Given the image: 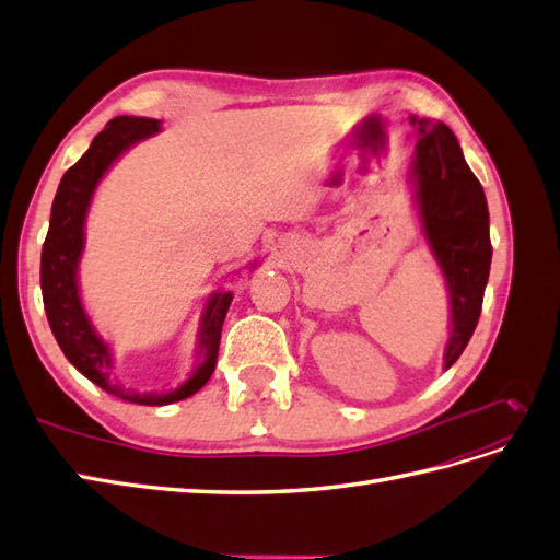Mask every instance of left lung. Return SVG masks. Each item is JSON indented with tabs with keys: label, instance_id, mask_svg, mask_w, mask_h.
<instances>
[{
	"label": "left lung",
	"instance_id": "left-lung-1",
	"mask_svg": "<svg viewBox=\"0 0 560 560\" xmlns=\"http://www.w3.org/2000/svg\"><path fill=\"white\" fill-rule=\"evenodd\" d=\"M411 124L420 132L411 163L416 206L451 299V338L444 352L448 369L467 348L481 315L493 257L488 206L451 128L416 116Z\"/></svg>",
	"mask_w": 560,
	"mask_h": 560
}]
</instances>
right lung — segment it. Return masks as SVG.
<instances>
[{"mask_svg":"<svg viewBox=\"0 0 560 560\" xmlns=\"http://www.w3.org/2000/svg\"><path fill=\"white\" fill-rule=\"evenodd\" d=\"M161 130V121L144 116H116L103 132L95 135L89 151L60 179L58 194L50 208V224L42 247V296L50 331H54L65 358L83 376L107 389L109 395L130 404L165 406L191 397L212 376L219 352V338L226 311L233 301L231 292H217L202 311L198 331V364L194 374L179 387L167 393H138L112 381V352L93 329L79 296L77 268L83 254V224L91 208L97 182L109 165L135 142L151 138Z\"/></svg>","mask_w":560,"mask_h":560,"instance_id":"add662e5","label":"right lung"}]
</instances>
